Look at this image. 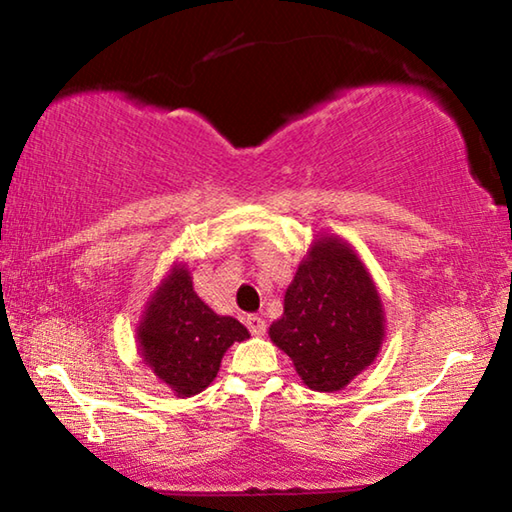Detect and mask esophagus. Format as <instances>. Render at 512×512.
Returning <instances> with one entry per match:
<instances>
[{
  "mask_svg": "<svg viewBox=\"0 0 512 512\" xmlns=\"http://www.w3.org/2000/svg\"><path fill=\"white\" fill-rule=\"evenodd\" d=\"M246 325L255 336H262L266 332V320L262 316H248Z\"/></svg>",
  "mask_w": 512,
  "mask_h": 512,
  "instance_id": "esophagus-1",
  "label": "esophagus"
}]
</instances>
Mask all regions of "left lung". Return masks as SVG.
Returning a JSON list of instances; mask_svg holds the SVG:
<instances>
[{"instance_id": "left-lung-1", "label": "left lung", "mask_w": 512, "mask_h": 512, "mask_svg": "<svg viewBox=\"0 0 512 512\" xmlns=\"http://www.w3.org/2000/svg\"><path fill=\"white\" fill-rule=\"evenodd\" d=\"M268 336L311 391H343L372 366L386 336V314L372 275L348 241L318 232Z\"/></svg>"}]
</instances>
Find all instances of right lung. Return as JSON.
Segmentation results:
<instances>
[{
    "label": "right lung",
    "mask_w": 512,
    "mask_h": 512,
    "mask_svg": "<svg viewBox=\"0 0 512 512\" xmlns=\"http://www.w3.org/2000/svg\"><path fill=\"white\" fill-rule=\"evenodd\" d=\"M137 350L164 386L192 397L212 384L223 354L248 339L232 316H219L196 296L185 264H173L137 323Z\"/></svg>",
    "instance_id": "add662e5"
}]
</instances>
